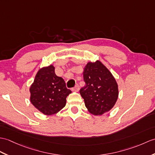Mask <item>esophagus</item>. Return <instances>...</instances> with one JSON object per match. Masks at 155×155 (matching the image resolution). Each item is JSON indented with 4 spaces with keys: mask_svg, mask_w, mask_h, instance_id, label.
Returning <instances> with one entry per match:
<instances>
[{
    "mask_svg": "<svg viewBox=\"0 0 155 155\" xmlns=\"http://www.w3.org/2000/svg\"><path fill=\"white\" fill-rule=\"evenodd\" d=\"M72 91H73V92H78V91H79V86L78 84H77L73 89H72Z\"/></svg>",
    "mask_w": 155,
    "mask_h": 155,
    "instance_id": "esophagus-1",
    "label": "esophagus"
}]
</instances>
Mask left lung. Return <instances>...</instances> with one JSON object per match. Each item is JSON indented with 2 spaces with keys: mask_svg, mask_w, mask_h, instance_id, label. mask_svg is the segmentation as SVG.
Returning a JSON list of instances; mask_svg holds the SVG:
<instances>
[{
  "mask_svg": "<svg viewBox=\"0 0 155 155\" xmlns=\"http://www.w3.org/2000/svg\"><path fill=\"white\" fill-rule=\"evenodd\" d=\"M85 86L80 90L85 106L91 114L98 116L114 106L119 94L118 85L110 71L100 62H88L83 71Z\"/></svg>",
  "mask_w": 155,
  "mask_h": 155,
  "instance_id": "1",
  "label": "left lung"
}]
</instances>
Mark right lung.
Returning a JSON list of instances; mask_svg holds the SVG:
<instances>
[{
    "mask_svg": "<svg viewBox=\"0 0 155 155\" xmlns=\"http://www.w3.org/2000/svg\"><path fill=\"white\" fill-rule=\"evenodd\" d=\"M30 101L45 115L55 114L66 105L71 91L66 87L63 78L57 76L52 64L39 69L30 88Z\"/></svg>",
    "mask_w": 155,
    "mask_h": 155,
    "instance_id": "right-lung-1",
    "label": "right lung"
}]
</instances>
